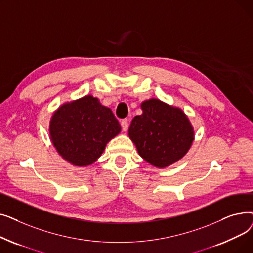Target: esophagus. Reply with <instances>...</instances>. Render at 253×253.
I'll return each mask as SVG.
<instances>
[{
	"label": "esophagus",
	"instance_id": "1",
	"mask_svg": "<svg viewBox=\"0 0 253 253\" xmlns=\"http://www.w3.org/2000/svg\"><path fill=\"white\" fill-rule=\"evenodd\" d=\"M128 120L127 119H124L121 121V126H122V129L123 131H127L128 130Z\"/></svg>",
	"mask_w": 253,
	"mask_h": 253
}]
</instances>
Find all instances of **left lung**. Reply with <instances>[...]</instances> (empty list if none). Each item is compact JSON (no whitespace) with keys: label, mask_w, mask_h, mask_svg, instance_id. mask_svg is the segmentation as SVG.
<instances>
[{"label":"left lung","mask_w":253,"mask_h":253,"mask_svg":"<svg viewBox=\"0 0 253 253\" xmlns=\"http://www.w3.org/2000/svg\"><path fill=\"white\" fill-rule=\"evenodd\" d=\"M142 114L129 127V137L145 161L166 167L188 153L194 140V129L185 114L159 99L141 103Z\"/></svg>","instance_id":"obj_1"}]
</instances>
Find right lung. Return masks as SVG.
Wrapping results in <instances>:
<instances>
[{"mask_svg":"<svg viewBox=\"0 0 253 253\" xmlns=\"http://www.w3.org/2000/svg\"><path fill=\"white\" fill-rule=\"evenodd\" d=\"M50 136L56 151L70 163L95 162L105 145L121 131L113 112L91 95L62 104L50 121Z\"/></svg>","mask_w":253,"mask_h":253,"instance_id":"obj_1","label":"right lung"}]
</instances>
